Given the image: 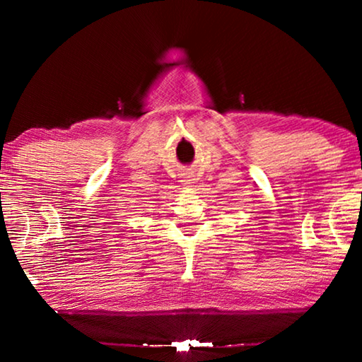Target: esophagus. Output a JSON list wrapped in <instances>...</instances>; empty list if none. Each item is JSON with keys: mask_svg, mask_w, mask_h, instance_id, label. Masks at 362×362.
Wrapping results in <instances>:
<instances>
[{"mask_svg": "<svg viewBox=\"0 0 362 362\" xmlns=\"http://www.w3.org/2000/svg\"><path fill=\"white\" fill-rule=\"evenodd\" d=\"M182 183H183V185H185V187H189V185H192V183H193V179H192V177H183Z\"/></svg>", "mask_w": 362, "mask_h": 362, "instance_id": "esophagus-1", "label": "esophagus"}]
</instances>
